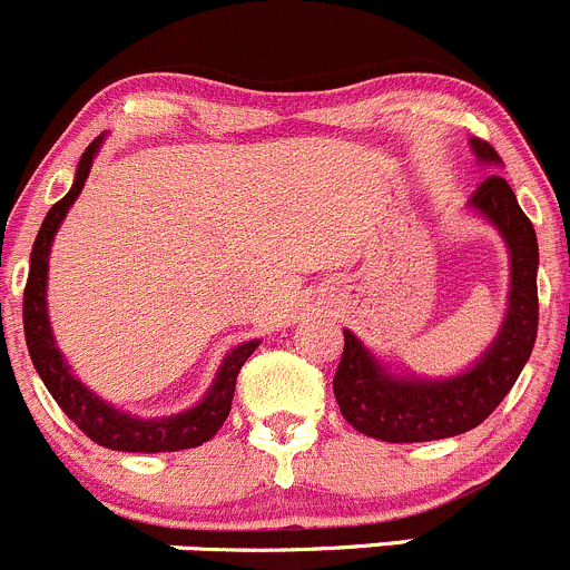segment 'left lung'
<instances>
[{
	"label": "left lung",
	"instance_id": "1",
	"mask_svg": "<svg viewBox=\"0 0 570 570\" xmlns=\"http://www.w3.org/2000/svg\"><path fill=\"white\" fill-rule=\"evenodd\" d=\"M471 148L480 163L502 165L499 154L480 137H471ZM469 206L499 228L510 253V297L502 327L471 370L439 381L394 375L355 333L344 331V353L333 377V394L342 416L358 433L389 444H413L474 430L497 411L530 361L538 336L534 228L510 184L499 174H491L474 189Z\"/></svg>",
	"mask_w": 570,
	"mask_h": 570
}]
</instances>
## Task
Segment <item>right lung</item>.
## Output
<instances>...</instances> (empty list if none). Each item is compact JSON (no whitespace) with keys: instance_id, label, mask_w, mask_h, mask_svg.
<instances>
[{"instance_id":"right-lung-1","label":"right lung","mask_w":570,"mask_h":570,"mask_svg":"<svg viewBox=\"0 0 570 570\" xmlns=\"http://www.w3.org/2000/svg\"><path fill=\"white\" fill-rule=\"evenodd\" d=\"M101 140H105V135L96 137L85 148L71 189L66 193V198H60L51 206L49 215L40 223V232L30 256V275H27L24 286L27 350H30V358L36 364L40 381L49 389V394L55 396L57 405L62 407V413L99 446H107V450L115 452L193 450V446H200L204 441H209L228 419L234 389H237V375L245 361L250 358L253 350L258 347L256 338L239 344V347H234L223 358L209 392L204 394V400L198 405H193L189 411L174 413V416L140 419L126 411H118V407L109 405L101 396L90 392L88 386H82V381L66 364V355L60 353V347L55 342V333H51L49 312H46V278H49L51 243H55L57 228L66 220L68 209H71V204L79 198L85 181H88L90 165H94L96 154H99Z\"/></svg>"}]
</instances>
